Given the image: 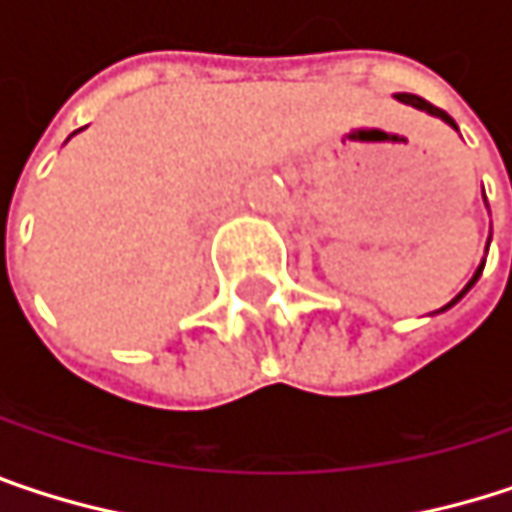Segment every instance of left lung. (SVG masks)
Instances as JSON below:
<instances>
[{"label":"left lung","instance_id":"8db88e82","mask_svg":"<svg viewBox=\"0 0 512 512\" xmlns=\"http://www.w3.org/2000/svg\"><path fill=\"white\" fill-rule=\"evenodd\" d=\"M397 100H403V103H409V106H415V109H424V112H430V115H436V118H442V121H445V124H451V127H454V130H457V124H454V118H451V115H448V112H445V109H439V106H433V103H427V100H424V97H418V94H397ZM480 272H483V266H480V269H477V272H474V278H471V281H468V284H465V290H462L460 296H457V299H454V302H448V305H445V308H451V305H457V302H460L462 296H465V293H468V290H471V287H474V281H477V278H480Z\"/></svg>","mask_w":512,"mask_h":512}]
</instances>
